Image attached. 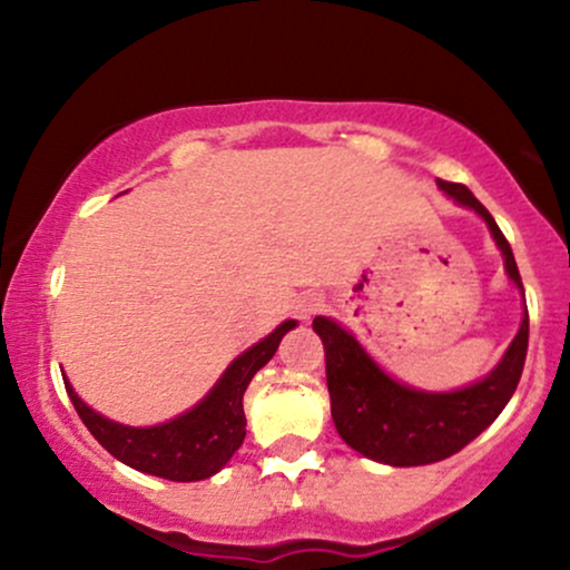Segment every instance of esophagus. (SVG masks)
Masks as SVG:
<instances>
[{
    "instance_id": "esophagus-1",
    "label": "esophagus",
    "mask_w": 570,
    "mask_h": 570,
    "mask_svg": "<svg viewBox=\"0 0 570 570\" xmlns=\"http://www.w3.org/2000/svg\"><path fill=\"white\" fill-rule=\"evenodd\" d=\"M318 305H322L318 299H305V303H299L297 307H294V311H297L299 318H311L313 313L318 311Z\"/></svg>"
}]
</instances>
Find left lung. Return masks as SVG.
Returning a JSON list of instances; mask_svg holds the SVG:
<instances>
[{
  "instance_id": "left-lung-1",
  "label": "left lung",
  "mask_w": 570,
  "mask_h": 570,
  "mask_svg": "<svg viewBox=\"0 0 570 570\" xmlns=\"http://www.w3.org/2000/svg\"><path fill=\"white\" fill-rule=\"evenodd\" d=\"M440 187L450 198L474 208L488 222L507 263L509 278L522 292L512 246L503 238L488 208L474 198L466 185L440 179ZM313 332L324 343L332 421L343 442L351 444L356 453L389 463V466H423V463L442 461L466 448L507 407L525 367L528 307L520 332L503 353L499 367L490 372L485 381L450 391V394H429V391L396 383L372 362L356 337L332 318H313Z\"/></svg>"
}]
</instances>
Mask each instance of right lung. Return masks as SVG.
<instances>
[{
	"instance_id": "1",
	"label": "right lung",
	"mask_w": 570,
	"mask_h": 570,
	"mask_svg": "<svg viewBox=\"0 0 570 570\" xmlns=\"http://www.w3.org/2000/svg\"><path fill=\"white\" fill-rule=\"evenodd\" d=\"M294 326L297 322H284L276 332H271L257 345L240 353L200 404H195L193 410L174 417V421L160 423V426L134 429L109 421V417L90 410L75 394L69 381L63 383H67V394L77 415L82 417V423L96 436L98 444L107 448V453H112L117 461L128 463L136 472L163 476V480L198 482L217 474L230 461L235 450L244 444L246 385L271 362L281 337Z\"/></svg>"
}]
</instances>
